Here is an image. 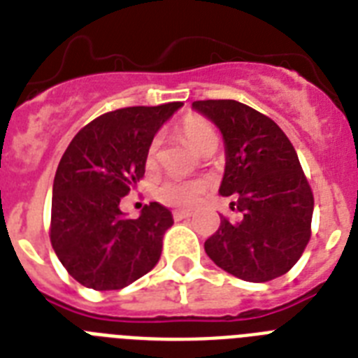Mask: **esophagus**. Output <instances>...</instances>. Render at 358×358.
Returning a JSON list of instances; mask_svg holds the SVG:
<instances>
[{
    "label": "esophagus",
    "mask_w": 358,
    "mask_h": 358,
    "mask_svg": "<svg viewBox=\"0 0 358 358\" xmlns=\"http://www.w3.org/2000/svg\"><path fill=\"white\" fill-rule=\"evenodd\" d=\"M174 220H185V218H191V213L187 211H174L173 213Z\"/></svg>",
    "instance_id": "34e87169"
}]
</instances>
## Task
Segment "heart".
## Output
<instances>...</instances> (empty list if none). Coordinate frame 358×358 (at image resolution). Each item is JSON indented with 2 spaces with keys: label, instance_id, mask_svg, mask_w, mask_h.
<instances>
[{
  "label": "heart",
  "instance_id": "heart-1",
  "mask_svg": "<svg viewBox=\"0 0 358 358\" xmlns=\"http://www.w3.org/2000/svg\"><path fill=\"white\" fill-rule=\"evenodd\" d=\"M180 133L194 152H200L209 142H216V131L211 123L200 116H189L180 125ZM160 151V138L155 136L147 147L145 165L149 169L156 167ZM207 191V182L203 180H182V178H165L156 187V198L162 203L176 209H193L200 203Z\"/></svg>",
  "mask_w": 358,
  "mask_h": 358
}]
</instances>
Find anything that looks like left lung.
Listing matches in <instances>:
<instances>
[{
  "label": "left lung",
  "instance_id": "8db88e82",
  "mask_svg": "<svg viewBox=\"0 0 358 358\" xmlns=\"http://www.w3.org/2000/svg\"><path fill=\"white\" fill-rule=\"evenodd\" d=\"M193 107L224 134L220 194L242 220L220 216L206 253L224 271L269 282L299 262L311 238L313 191L295 147L269 116L235 100H200Z\"/></svg>",
  "mask_w": 358,
  "mask_h": 358
}]
</instances>
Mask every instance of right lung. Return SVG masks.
<instances>
[{
    "label": "right lung",
    "mask_w": 358,
    "mask_h": 358,
    "mask_svg": "<svg viewBox=\"0 0 358 358\" xmlns=\"http://www.w3.org/2000/svg\"><path fill=\"white\" fill-rule=\"evenodd\" d=\"M182 101L123 107L87 123L63 152L54 176L50 244L82 286L114 291L158 264L173 225L167 207L143 206L125 218L120 200L143 178L147 147Z\"/></svg>",
    "instance_id": "1"
}]
</instances>
